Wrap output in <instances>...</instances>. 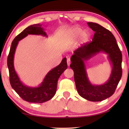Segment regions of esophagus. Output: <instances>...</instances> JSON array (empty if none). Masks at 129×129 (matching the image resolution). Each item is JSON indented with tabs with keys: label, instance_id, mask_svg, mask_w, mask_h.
<instances>
[{
	"label": "esophagus",
	"instance_id": "esophagus-1",
	"mask_svg": "<svg viewBox=\"0 0 129 129\" xmlns=\"http://www.w3.org/2000/svg\"><path fill=\"white\" fill-rule=\"evenodd\" d=\"M70 63H71L70 59V58H68V59H67V64H68V66H69L70 64Z\"/></svg>",
	"mask_w": 129,
	"mask_h": 129
}]
</instances>
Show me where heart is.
<instances>
[{
  "label": "heart",
  "mask_w": 129,
  "mask_h": 129,
  "mask_svg": "<svg viewBox=\"0 0 129 129\" xmlns=\"http://www.w3.org/2000/svg\"><path fill=\"white\" fill-rule=\"evenodd\" d=\"M81 35V40L83 42H85L88 40L90 38V33L88 31L84 30L79 27H74L69 30L67 33V37L70 39H75Z\"/></svg>",
  "instance_id": "b5f03b06"
}]
</instances>
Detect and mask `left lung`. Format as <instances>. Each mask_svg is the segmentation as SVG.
Masks as SVG:
<instances>
[{"instance_id":"left-lung-1","label":"left lung","mask_w":129,"mask_h":129,"mask_svg":"<svg viewBox=\"0 0 129 129\" xmlns=\"http://www.w3.org/2000/svg\"><path fill=\"white\" fill-rule=\"evenodd\" d=\"M87 25L95 32L92 42L84 43L74 51L70 67L74 73V80L79 94L87 100L101 101L113 95L121 78L122 54L110 31L97 23L89 22ZM100 52L108 55L112 71L106 83L94 86L87 78L83 61Z\"/></svg>"}]
</instances>
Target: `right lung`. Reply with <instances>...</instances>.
Instances as JSON below:
<instances>
[{
	"mask_svg": "<svg viewBox=\"0 0 129 129\" xmlns=\"http://www.w3.org/2000/svg\"><path fill=\"white\" fill-rule=\"evenodd\" d=\"M28 34L42 35L47 37L42 25L38 24L27 27L14 38L7 59L10 83L12 88L24 100L30 103H42L50 100L55 94L57 80L61 74L67 69V59L64 57L59 65L51 69L46 74L39 86L31 87L24 85L15 72L14 67V56L19 41Z\"/></svg>",
	"mask_w": 129,
	"mask_h": 129,
	"instance_id": "1",
	"label": "right lung"
}]
</instances>
